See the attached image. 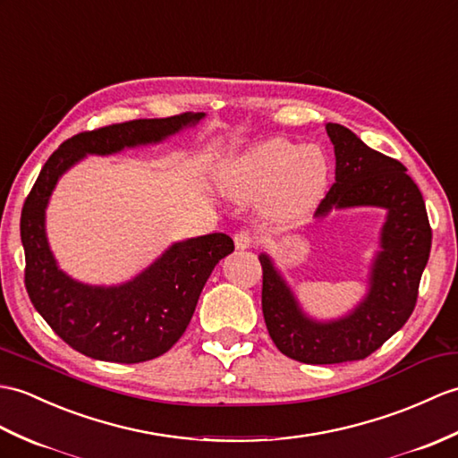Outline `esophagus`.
<instances>
[{"label": "esophagus", "instance_id": "34e87169", "mask_svg": "<svg viewBox=\"0 0 458 458\" xmlns=\"http://www.w3.org/2000/svg\"><path fill=\"white\" fill-rule=\"evenodd\" d=\"M233 242H236L238 250H248V248L255 246L258 238H255V233L250 232V230H240L236 236H233Z\"/></svg>", "mask_w": 458, "mask_h": 458}]
</instances>
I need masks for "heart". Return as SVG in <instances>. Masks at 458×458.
<instances>
[{"mask_svg":"<svg viewBox=\"0 0 458 458\" xmlns=\"http://www.w3.org/2000/svg\"><path fill=\"white\" fill-rule=\"evenodd\" d=\"M326 157L318 146H299L273 138L242 159L232 177V189L242 199L267 193L281 208L301 207L326 181Z\"/></svg>","mask_w":458,"mask_h":458,"instance_id":"b5f03b06","label":"heart"}]
</instances>
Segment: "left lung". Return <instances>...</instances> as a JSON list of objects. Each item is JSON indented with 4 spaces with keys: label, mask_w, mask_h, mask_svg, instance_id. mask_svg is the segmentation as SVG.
I'll list each match as a JSON object with an SVG mask.
<instances>
[{
    "label": "left lung",
    "mask_w": 458,
    "mask_h": 458,
    "mask_svg": "<svg viewBox=\"0 0 458 458\" xmlns=\"http://www.w3.org/2000/svg\"><path fill=\"white\" fill-rule=\"evenodd\" d=\"M326 131L335 150V183L318 205L316 216L334 207H385L388 216L367 299L342 320L320 324L306 318L271 259L259 255L265 326L283 355L306 365L365 359L394 335L416 308L431 250L425 200L406 167L369 148L342 124L327 123Z\"/></svg>",
    "instance_id": "1"
}]
</instances>
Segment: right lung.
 Segmentation results:
<instances>
[{"label":"right lung","mask_w":458,"mask_h":458,"mask_svg":"<svg viewBox=\"0 0 458 458\" xmlns=\"http://www.w3.org/2000/svg\"><path fill=\"white\" fill-rule=\"evenodd\" d=\"M203 113L136 119L85 131L62 142L42 165L21 210L29 299L64 342L91 359L142 363L172 349L193 318L215 265L233 251L226 233L179 242L142 275L121 286H89L64 275L45 233V208L58 177L85 154H114L126 146L159 142Z\"/></svg>","instance_id":"add662e5"}]
</instances>
